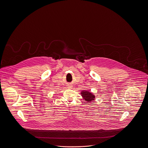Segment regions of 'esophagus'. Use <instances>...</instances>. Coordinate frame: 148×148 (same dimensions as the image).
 <instances>
[{"label": "esophagus", "instance_id": "obj_1", "mask_svg": "<svg viewBox=\"0 0 148 148\" xmlns=\"http://www.w3.org/2000/svg\"><path fill=\"white\" fill-rule=\"evenodd\" d=\"M67 87L69 88H72V86H71V85H69V86H67Z\"/></svg>", "mask_w": 148, "mask_h": 148}]
</instances>
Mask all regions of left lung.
<instances>
[{
	"instance_id": "left-lung-1",
	"label": "left lung",
	"mask_w": 148,
	"mask_h": 148,
	"mask_svg": "<svg viewBox=\"0 0 148 148\" xmlns=\"http://www.w3.org/2000/svg\"><path fill=\"white\" fill-rule=\"evenodd\" d=\"M81 94L82 95L83 99H84V100L86 101L87 103H90L95 100V96L90 91L83 90L81 91Z\"/></svg>"
}]
</instances>
